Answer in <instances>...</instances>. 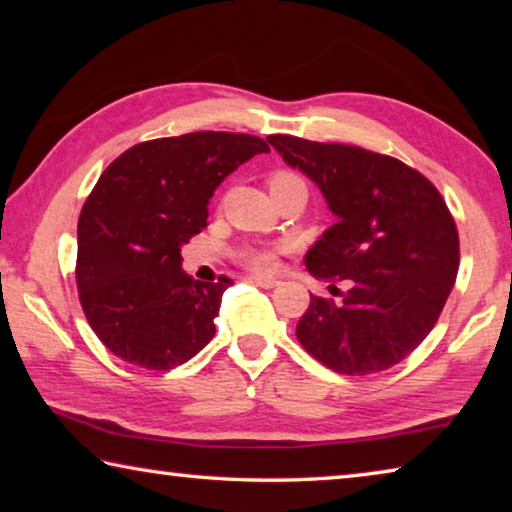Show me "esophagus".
Listing matches in <instances>:
<instances>
[{
    "instance_id": "esophagus-1",
    "label": "esophagus",
    "mask_w": 512,
    "mask_h": 512,
    "mask_svg": "<svg viewBox=\"0 0 512 512\" xmlns=\"http://www.w3.org/2000/svg\"><path fill=\"white\" fill-rule=\"evenodd\" d=\"M248 282H253V284H257V287H262V289L277 287V280H273V277H262V275H250Z\"/></svg>"
}]
</instances>
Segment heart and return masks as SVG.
Segmentation results:
<instances>
[{"instance_id": "b5f03b06", "label": "heart", "mask_w": 512, "mask_h": 512, "mask_svg": "<svg viewBox=\"0 0 512 512\" xmlns=\"http://www.w3.org/2000/svg\"><path fill=\"white\" fill-rule=\"evenodd\" d=\"M284 178H298L293 176L289 171H275L271 176V183L273 180H284ZM244 262L253 268L257 273H266V271H273L275 268V257H277V250L275 248H250L244 250Z\"/></svg>"}]
</instances>
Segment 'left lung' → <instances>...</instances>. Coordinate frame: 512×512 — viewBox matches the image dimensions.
<instances>
[{"label": "left lung", "mask_w": 512, "mask_h": 512, "mask_svg": "<svg viewBox=\"0 0 512 512\" xmlns=\"http://www.w3.org/2000/svg\"><path fill=\"white\" fill-rule=\"evenodd\" d=\"M293 169L323 192L336 223L309 248L311 275L345 281L339 300L311 296L296 336L339 375H372L427 339L458 273V230L420 171L350 144L268 135Z\"/></svg>", "instance_id": "1"}]
</instances>
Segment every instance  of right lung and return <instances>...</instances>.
Here are the masks:
<instances>
[{
  "label": "right lung",
  "mask_w": 512,
  "mask_h": 512,
  "mask_svg": "<svg viewBox=\"0 0 512 512\" xmlns=\"http://www.w3.org/2000/svg\"><path fill=\"white\" fill-rule=\"evenodd\" d=\"M268 151L262 137L201 131L135 144L101 173L79 216L76 287L115 357L171 370L212 341L232 280H192L180 248L207 225L225 176Z\"/></svg>",
  "instance_id": "obj_1"
}]
</instances>
